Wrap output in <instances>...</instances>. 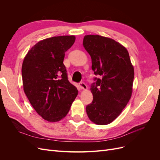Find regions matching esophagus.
Wrapping results in <instances>:
<instances>
[{
  "label": "esophagus",
  "instance_id": "obj_1",
  "mask_svg": "<svg viewBox=\"0 0 160 160\" xmlns=\"http://www.w3.org/2000/svg\"><path fill=\"white\" fill-rule=\"evenodd\" d=\"M79 86H80V88H81V89H88V86H87V85L84 83V82H80L79 83Z\"/></svg>",
  "mask_w": 160,
  "mask_h": 160
}]
</instances>
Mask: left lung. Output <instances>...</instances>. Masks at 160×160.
I'll list each match as a JSON object with an SVG mask.
<instances>
[{"label": "left lung", "instance_id": "8db88e82", "mask_svg": "<svg viewBox=\"0 0 160 160\" xmlns=\"http://www.w3.org/2000/svg\"><path fill=\"white\" fill-rule=\"evenodd\" d=\"M83 47L91 57L95 75L91 91L92 103L86 106L89 119L107 125L122 113L131 98L134 69L129 52L120 43L99 35H85Z\"/></svg>", "mask_w": 160, "mask_h": 160}]
</instances>
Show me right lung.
Returning <instances> with one entry per match:
<instances>
[{
    "label": "right lung",
    "mask_w": 160,
    "mask_h": 160,
    "mask_svg": "<svg viewBox=\"0 0 160 160\" xmlns=\"http://www.w3.org/2000/svg\"><path fill=\"white\" fill-rule=\"evenodd\" d=\"M75 41L73 35L42 40L27 52L22 62L24 91L37 113L51 122L65 117L78 94L63 64L65 53Z\"/></svg>",
    "instance_id": "1"
}]
</instances>
